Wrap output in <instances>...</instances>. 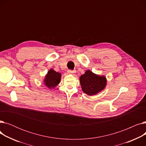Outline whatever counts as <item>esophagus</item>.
I'll return each mask as SVG.
<instances>
[{"mask_svg": "<svg viewBox=\"0 0 146 146\" xmlns=\"http://www.w3.org/2000/svg\"><path fill=\"white\" fill-rule=\"evenodd\" d=\"M75 72V70H68V73H73Z\"/></svg>", "mask_w": 146, "mask_h": 146, "instance_id": "obj_1", "label": "esophagus"}]
</instances>
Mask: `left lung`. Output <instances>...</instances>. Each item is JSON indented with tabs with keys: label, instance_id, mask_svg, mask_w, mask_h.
Returning a JSON list of instances; mask_svg holds the SVG:
<instances>
[{
	"label": "left lung",
	"instance_id": "8db88e82",
	"mask_svg": "<svg viewBox=\"0 0 146 146\" xmlns=\"http://www.w3.org/2000/svg\"><path fill=\"white\" fill-rule=\"evenodd\" d=\"M82 90L88 95H94L102 90L106 83L105 76H99L87 70L80 78Z\"/></svg>",
	"mask_w": 146,
	"mask_h": 146
}]
</instances>
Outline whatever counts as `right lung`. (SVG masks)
Returning a JSON list of instances; mask_svg holds the SVG:
<instances>
[{
  "mask_svg": "<svg viewBox=\"0 0 146 146\" xmlns=\"http://www.w3.org/2000/svg\"><path fill=\"white\" fill-rule=\"evenodd\" d=\"M60 79L61 74L51 69L45 76L44 83L48 88H54L60 82Z\"/></svg>",
  "mask_w": 146,
  "mask_h": 146,
  "instance_id": "1",
  "label": "right lung"
}]
</instances>
